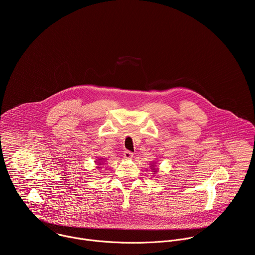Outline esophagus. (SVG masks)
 Returning a JSON list of instances; mask_svg holds the SVG:
<instances>
[{
    "mask_svg": "<svg viewBox=\"0 0 255 255\" xmlns=\"http://www.w3.org/2000/svg\"><path fill=\"white\" fill-rule=\"evenodd\" d=\"M123 155H124V158H125V159H131V158L133 157V153H132L131 151H128V150L124 151Z\"/></svg>",
    "mask_w": 255,
    "mask_h": 255,
    "instance_id": "esophagus-1",
    "label": "esophagus"
}]
</instances>
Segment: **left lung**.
I'll return each mask as SVG.
<instances>
[{
	"label": "left lung",
	"mask_w": 255,
	"mask_h": 255,
	"mask_svg": "<svg viewBox=\"0 0 255 255\" xmlns=\"http://www.w3.org/2000/svg\"><path fill=\"white\" fill-rule=\"evenodd\" d=\"M150 168H151V170L155 173L156 171H158V169L156 168V166H155V164H151V166H150Z\"/></svg>",
	"instance_id": "obj_1"
}]
</instances>
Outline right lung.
Segmentation results:
<instances>
[{
	"label": "right lung",
	"instance_id": "1",
	"mask_svg": "<svg viewBox=\"0 0 255 255\" xmlns=\"http://www.w3.org/2000/svg\"><path fill=\"white\" fill-rule=\"evenodd\" d=\"M104 163H105V159H104V158H98V159H97V161H96V164H97L98 166L103 165ZM98 168H100V167H98Z\"/></svg>",
	"mask_w": 255,
	"mask_h": 255
}]
</instances>
